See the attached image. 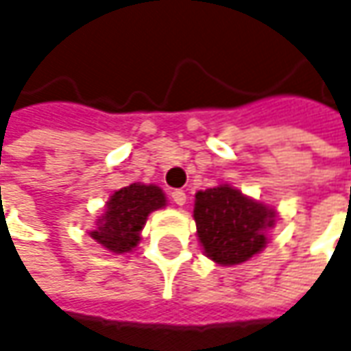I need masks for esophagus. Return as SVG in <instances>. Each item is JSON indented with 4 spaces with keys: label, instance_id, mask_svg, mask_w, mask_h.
I'll use <instances>...</instances> for the list:
<instances>
[{
    "label": "esophagus",
    "instance_id": "1",
    "mask_svg": "<svg viewBox=\"0 0 351 351\" xmlns=\"http://www.w3.org/2000/svg\"><path fill=\"white\" fill-rule=\"evenodd\" d=\"M171 201L178 204V206H183V204L187 203V195L181 191V189H176V191H171Z\"/></svg>",
    "mask_w": 351,
    "mask_h": 351
}]
</instances>
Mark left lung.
Returning a JSON list of instances; mask_svg holds the SVG:
<instances>
[{
	"instance_id": "obj_1",
	"label": "left lung",
	"mask_w": 351,
	"mask_h": 351,
	"mask_svg": "<svg viewBox=\"0 0 351 351\" xmlns=\"http://www.w3.org/2000/svg\"><path fill=\"white\" fill-rule=\"evenodd\" d=\"M276 208L249 197L232 183L195 193L193 218L203 253L220 267L243 265L269 245Z\"/></svg>"
}]
</instances>
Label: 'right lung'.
I'll return each instance as SVG.
<instances>
[{
	"mask_svg": "<svg viewBox=\"0 0 351 351\" xmlns=\"http://www.w3.org/2000/svg\"><path fill=\"white\" fill-rule=\"evenodd\" d=\"M166 206L168 199L156 183H131L110 195L88 236L114 255L131 253L141 243L148 216Z\"/></svg>",
	"mask_w": 351,
	"mask_h": 351,
	"instance_id": "right-lung-1",
	"label": "right lung"
}]
</instances>
